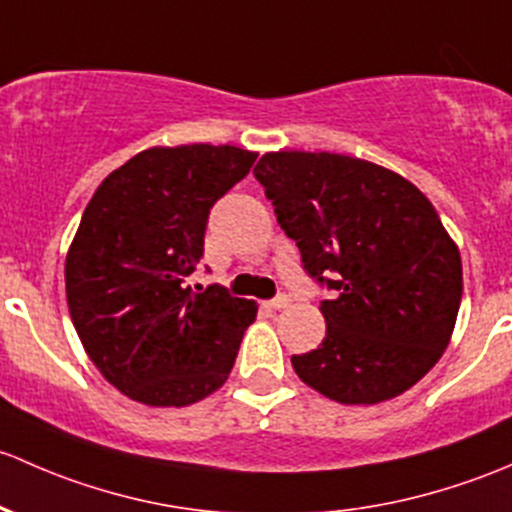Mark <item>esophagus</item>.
<instances>
[{
    "label": "esophagus",
    "instance_id": "34e87169",
    "mask_svg": "<svg viewBox=\"0 0 512 512\" xmlns=\"http://www.w3.org/2000/svg\"><path fill=\"white\" fill-rule=\"evenodd\" d=\"M288 305H291V298H288V295H276V298H273V300H268L266 308L283 310V308H288Z\"/></svg>",
    "mask_w": 512,
    "mask_h": 512
}]
</instances>
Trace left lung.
I'll return each mask as SVG.
<instances>
[{
    "instance_id": "8db88e82",
    "label": "left lung",
    "mask_w": 512,
    "mask_h": 512,
    "mask_svg": "<svg viewBox=\"0 0 512 512\" xmlns=\"http://www.w3.org/2000/svg\"><path fill=\"white\" fill-rule=\"evenodd\" d=\"M254 175L303 271L333 293L318 350L293 355L308 387L379 404L439 362L463 293L461 256L409 179L335 152H266Z\"/></svg>"
}]
</instances>
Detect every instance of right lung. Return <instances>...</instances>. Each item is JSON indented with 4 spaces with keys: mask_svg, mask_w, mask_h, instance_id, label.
Wrapping results in <instances>:
<instances>
[{
    "mask_svg": "<svg viewBox=\"0 0 512 512\" xmlns=\"http://www.w3.org/2000/svg\"><path fill=\"white\" fill-rule=\"evenodd\" d=\"M256 152L150 147L100 182L66 256V298L88 357L147 407H187L229 377L254 300L187 286L209 209L249 175Z\"/></svg>",
    "mask_w": 512,
    "mask_h": 512,
    "instance_id": "add662e5",
    "label": "right lung"
}]
</instances>
